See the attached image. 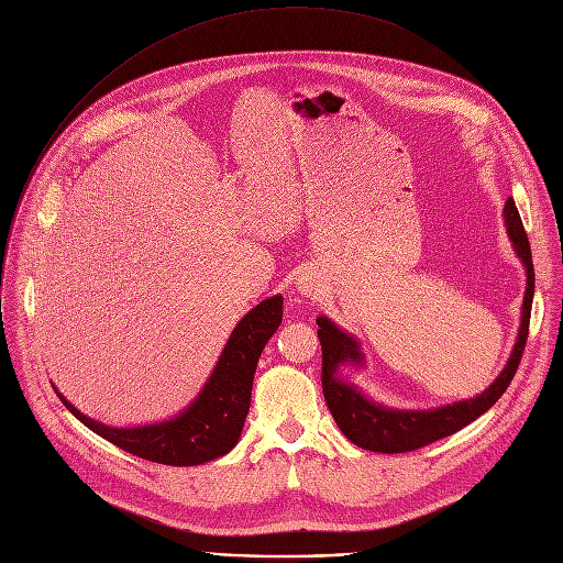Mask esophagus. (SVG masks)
Wrapping results in <instances>:
<instances>
[{"mask_svg": "<svg viewBox=\"0 0 563 563\" xmlns=\"http://www.w3.org/2000/svg\"><path fill=\"white\" fill-rule=\"evenodd\" d=\"M296 287L300 294L305 296H318L320 291H323V280H320L313 272H302L298 278H296Z\"/></svg>", "mask_w": 563, "mask_h": 563, "instance_id": "34e87169", "label": "esophagus"}]
</instances>
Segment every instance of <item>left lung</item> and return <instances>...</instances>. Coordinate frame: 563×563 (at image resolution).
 I'll return each instance as SVG.
<instances>
[{
  "instance_id": "8db88e82",
  "label": "left lung",
  "mask_w": 563,
  "mask_h": 563,
  "mask_svg": "<svg viewBox=\"0 0 563 563\" xmlns=\"http://www.w3.org/2000/svg\"><path fill=\"white\" fill-rule=\"evenodd\" d=\"M506 229L512 240V247L517 256L521 258L526 267V294L521 305V325L517 334V343L512 347V354L504 367V372L497 376V380L474 398L456 400L452 406L434 408V410H394L374 404L367 396L356 389L354 383L343 380L339 374L341 365H363V352L354 336L336 328L328 316H318V339L320 347H323V394L328 400V408L341 428V432L358 448L369 452H383V454H398L419 450L423 445H430L443 437H450L478 419L484 412H488L501 394L508 389L510 380L517 374V367L523 356V347L528 341V325H530V309H532V296H534V267H532V254L528 235L523 231L521 216L517 211V205L512 198H508L504 207Z\"/></svg>"
}]
</instances>
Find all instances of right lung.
Here are the masks:
<instances>
[{"label":"right lung","instance_id":"obj_1","mask_svg":"<svg viewBox=\"0 0 563 563\" xmlns=\"http://www.w3.org/2000/svg\"><path fill=\"white\" fill-rule=\"evenodd\" d=\"M283 320V296L265 298L245 313L231 332L209 380L194 404L178 417L137 426L111 428L87 415L57 391L66 410L109 443L140 459L163 465H200L227 454L240 439L250 415L254 374L267 341Z\"/></svg>","mask_w":563,"mask_h":563}]
</instances>
